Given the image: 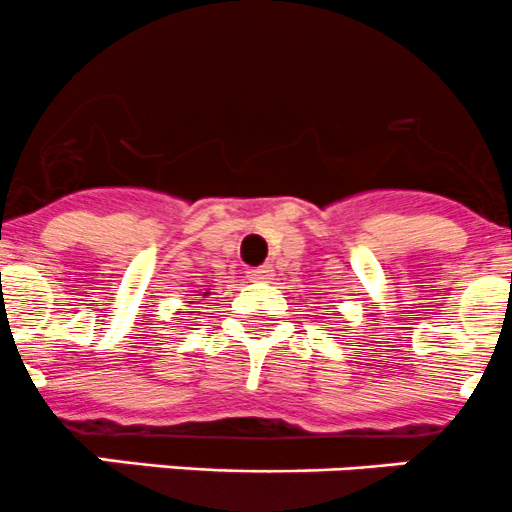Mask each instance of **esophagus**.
Segmentation results:
<instances>
[{
  "mask_svg": "<svg viewBox=\"0 0 512 512\" xmlns=\"http://www.w3.org/2000/svg\"><path fill=\"white\" fill-rule=\"evenodd\" d=\"M271 276H273L271 263H266V266L251 268V271H249V278H256V281H266V278H271Z\"/></svg>",
  "mask_w": 512,
  "mask_h": 512,
  "instance_id": "34e87169",
  "label": "esophagus"
}]
</instances>
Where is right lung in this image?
Segmentation results:
<instances>
[{"label": "right lung", "mask_w": 512, "mask_h": 512, "mask_svg": "<svg viewBox=\"0 0 512 512\" xmlns=\"http://www.w3.org/2000/svg\"><path fill=\"white\" fill-rule=\"evenodd\" d=\"M204 296H209V291H204Z\"/></svg>", "instance_id": "add662e5"}]
</instances>
